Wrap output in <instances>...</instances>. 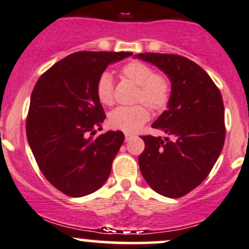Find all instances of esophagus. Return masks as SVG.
I'll list each match as a JSON object with an SVG mask.
<instances>
[{
  "mask_svg": "<svg viewBox=\"0 0 249 249\" xmlns=\"http://www.w3.org/2000/svg\"><path fill=\"white\" fill-rule=\"evenodd\" d=\"M124 138H125V141H129L130 139L134 138V135H133V134H130V133H125Z\"/></svg>",
  "mask_w": 249,
  "mask_h": 249,
  "instance_id": "34e87169",
  "label": "esophagus"
}]
</instances>
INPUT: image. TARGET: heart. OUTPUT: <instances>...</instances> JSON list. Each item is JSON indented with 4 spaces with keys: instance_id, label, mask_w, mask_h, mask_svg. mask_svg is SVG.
<instances>
[{
    "instance_id": "b5f03b06",
    "label": "heart",
    "mask_w": 249,
    "mask_h": 249,
    "mask_svg": "<svg viewBox=\"0 0 249 249\" xmlns=\"http://www.w3.org/2000/svg\"><path fill=\"white\" fill-rule=\"evenodd\" d=\"M122 76L138 86L136 102H144L153 110H162L170 100V83L162 75L155 74L154 69L147 64L134 61L127 63L121 69ZM96 96L102 105L111 106L114 103L113 79L109 72H103L97 79ZM149 110L144 105L133 107H119L111 111L109 124L115 129L127 133L136 132L142 124L149 120Z\"/></svg>"
}]
</instances>
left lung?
<instances>
[{"mask_svg":"<svg viewBox=\"0 0 249 249\" xmlns=\"http://www.w3.org/2000/svg\"><path fill=\"white\" fill-rule=\"evenodd\" d=\"M134 57L168 76L170 100L152 124L167 136H143L139 156L142 177L153 191L177 199L207 178L225 142V108L220 90L202 68L173 54L144 53Z\"/></svg>","mask_w":249,"mask_h":249,"instance_id":"1","label":"left lung"}]
</instances>
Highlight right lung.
Listing matches in <instances>:
<instances>
[{"label":"right lung","mask_w":249,"mask_h":249,"mask_svg":"<svg viewBox=\"0 0 249 249\" xmlns=\"http://www.w3.org/2000/svg\"><path fill=\"white\" fill-rule=\"evenodd\" d=\"M127 52H79L55 63L30 97L27 139L41 172L55 188L81 197L101 188L124 141L121 130L99 136L106 115L96 96L97 79Z\"/></svg>","instance_id":"add662e5"}]
</instances>
